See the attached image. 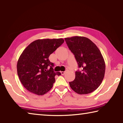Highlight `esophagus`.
I'll return each instance as SVG.
<instances>
[{
    "instance_id": "obj_1",
    "label": "esophagus",
    "mask_w": 123,
    "mask_h": 123,
    "mask_svg": "<svg viewBox=\"0 0 123 123\" xmlns=\"http://www.w3.org/2000/svg\"><path fill=\"white\" fill-rule=\"evenodd\" d=\"M65 73H66V71H61V74H62V75L65 74Z\"/></svg>"
}]
</instances>
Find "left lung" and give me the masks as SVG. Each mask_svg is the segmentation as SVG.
<instances>
[{
    "label": "left lung",
    "mask_w": 123,
    "mask_h": 123,
    "mask_svg": "<svg viewBox=\"0 0 123 123\" xmlns=\"http://www.w3.org/2000/svg\"><path fill=\"white\" fill-rule=\"evenodd\" d=\"M65 42L74 54L81 71L75 72L74 81L69 82L71 89L77 93L85 94L93 92L104 79L105 63L99 49L89 38L74 36L65 38Z\"/></svg>",
    "instance_id": "1"
}]
</instances>
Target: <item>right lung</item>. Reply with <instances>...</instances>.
I'll return each mask as SVG.
<instances>
[{
	"instance_id": "right-lung-1",
	"label": "right lung",
	"mask_w": 123,
	"mask_h": 123,
	"mask_svg": "<svg viewBox=\"0 0 123 123\" xmlns=\"http://www.w3.org/2000/svg\"><path fill=\"white\" fill-rule=\"evenodd\" d=\"M64 42L63 38L38 39L23 51L17 62V74L28 91L41 96L51 89L55 76L61 74L54 71L49 57Z\"/></svg>"
}]
</instances>
